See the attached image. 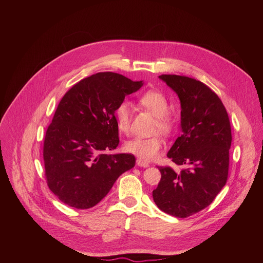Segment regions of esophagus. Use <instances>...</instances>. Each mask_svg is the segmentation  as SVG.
<instances>
[{
    "instance_id": "esophagus-1",
    "label": "esophagus",
    "mask_w": 263,
    "mask_h": 263,
    "mask_svg": "<svg viewBox=\"0 0 263 263\" xmlns=\"http://www.w3.org/2000/svg\"><path fill=\"white\" fill-rule=\"evenodd\" d=\"M136 164H137L138 166H141V167H147V166H148V163L145 162V161H143V160H141V159H137V160H136Z\"/></svg>"
}]
</instances>
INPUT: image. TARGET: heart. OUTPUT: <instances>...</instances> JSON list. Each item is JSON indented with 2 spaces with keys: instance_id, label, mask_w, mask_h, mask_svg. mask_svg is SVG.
<instances>
[{
  "instance_id": "b5f03b06",
  "label": "heart",
  "mask_w": 263,
  "mask_h": 263,
  "mask_svg": "<svg viewBox=\"0 0 263 263\" xmlns=\"http://www.w3.org/2000/svg\"><path fill=\"white\" fill-rule=\"evenodd\" d=\"M137 103L140 107L149 111L155 117V131H160L165 135L173 133L175 122L167 114L168 101L165 95L158 89H149L141 93L137 98ZM115 120L118 130L121 133L127 134L131 125V109L128 103H121L115 110ZM164 145L163 139L158 136L152 137H134L125 142V151L137 156L141 160L149 161L155 159L161 152Z\"/></svg>"
}]
</instances>
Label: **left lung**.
Segmentation results:
<instances>
[{"instance_id": "1", "label": "left lung", "mask_w": 263, "mask_h": 263, "mask_svg": "<svg viewBox=\"0 0 263 263\" xmlns=\"http://www.w3.org/2000/svg\"><path fill=\"white\" fill-rule=\"evenodd\" d=\"M181 102L182 133L167 153L180 172L158 166L161 179L155 204L176 217H189L209 206L224 186L232 134L227 110L203 82L179 74L159 76Z\"/></svg>"}]
</instances>
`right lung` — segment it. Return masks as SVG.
Segmentation results:
<instances>
[{
	"instance_id": "obj_1",
	"label": "right lung",
	"mask_w": 263,
	"mask_h": 263,
	"mask_svg": "<svg viewBox=\"0 0 263 263\" xmlns=\"http://www.w3.org/2000/svg\"><path fill=\"white\" fill-rule=\"evenodd\" d=\"M142 85L123 74L104 71L82 79L58 104L44 140L45 177L64 204L88 209L135 165L132 154H108L119 145L117 106Z\"/></svg>"
}]
</instances>
